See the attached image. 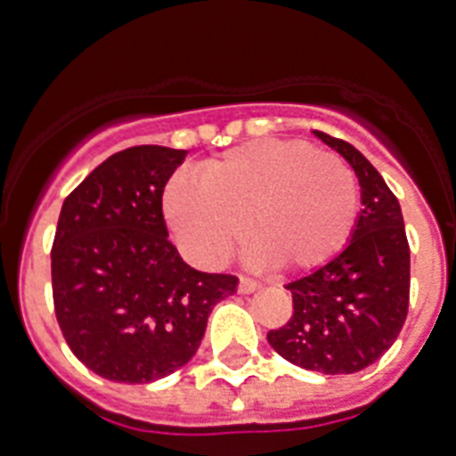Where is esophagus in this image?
I'll use <instances>...</instances> for the list:
<instances>
[{
	"label": "esophagus",
	"instance_id": "34e87169",
	"mask_svg": "<svg viewBox=\"0 0 456 456\" xmlns=\"http://www.w3.org/2000/svg\"><path fill=\"white\" fill-rule=\"evenodd\" d=\"M257 289H260V284L253 281V279H246V277L239 279V293H241V296H248V293L257 291Z\"/></svg>",
	"mask_w": 456,
	"mask_h": 456
}]
</instances>
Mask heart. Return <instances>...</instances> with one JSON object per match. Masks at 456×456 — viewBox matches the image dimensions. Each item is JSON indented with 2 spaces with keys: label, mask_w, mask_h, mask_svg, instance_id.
<instances>
[{
  "label": "heart",
  "mask_w": 456,
  "mask_h": 456,
  "mask_svg": "<svg viewBox=\"0 0 456 456\" xmlns=\"http://www.w3.org/2000/svg\"><path fill=\"white\" fill-rule=\"evenodd\" d=\"M172 234L193 263L215 267L246 232L256 263L314 270L346 248L360 213V184L346 160L307 142L263 139L175 175L163 191Z\"/></svg>",
  "instance_id": "1"
}]
</instances>
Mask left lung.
Instances as JSON below:
<instances>
[{"instance_id": "left-lung-1", "label": "left lung", "mask_w": 456, "mask_h": 456, "mask_svg": "<svg viewBox=\"0 0 456 456\" xmlns=\"http://www.w3.org/2000/svg\"><path fill=\"white\" fill-rule=\"evenodd\" d=\"M312 134L354 170L362 210L350 241L331 263L286 284L293 314L267 340L296 367L354 374L395 343L407 319L410 243L400 203L374 165L343 139Z\"/></svg>"}]
</instances>
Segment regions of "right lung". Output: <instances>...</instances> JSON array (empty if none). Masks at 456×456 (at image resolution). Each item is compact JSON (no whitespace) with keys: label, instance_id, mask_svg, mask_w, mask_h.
Instances as JSON below:
<instances>
[{"label":"right lung","instance_id":"1","mask_svg":"<svg viewBox=\"0 0 456 456\" xmlns=\"http://www.w3.org/2000/svg\"><path fill=\"white\" fill-rule=\"evenodd\" d=\"M189 151L132 146L106 158L61 208L53 310L75 357L118 383H151L199 350L208 314L239 279L189 267L167 239L163 189Z\"/></svg>","mask_w":456,"mask_h":456}]
</instances>
